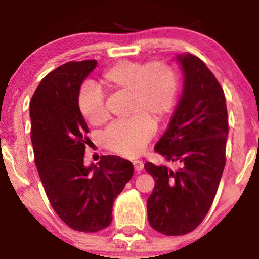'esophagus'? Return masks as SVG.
Masks as SVG:
<instances>
[{
    "label": "esophagus",
    "instance_id": "esophagus-1",
    "mask_svg": "<svg viewBox=\"0 0 259 259\" xmlns=\"http://www.w3.org/2000/svg\"><path fill=\"white\" fill-rule=\"evenodd\" d=\"M133 164H134V169H135V171H137V173H140V171L142 170L143 167H144L142 161H137L136 160V161L133 162Z\"/></svg>",
    "mask_w": 259,
    "mask_h": 259
}]
</instances>
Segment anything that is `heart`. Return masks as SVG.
Returning <instances> with one entry per match:
<instances>
[{
    "label": "heart",
    "mask_w": 259,
    "mask_h": 259,
    "mask_svg": "<svg viewBox=\"0 0 259 259\" xmlns=\"http://www.w3.org/2000/svg\"><path fill=\"white\" fill-rule=\"evenodd\" d=\"M101 82L112 94L127 95V112L133 116L111 124L103 142L112 153L136 156L154 135L153 120L161 122L174 108L178 90L175 73L160 61L146 65L120 60L103 72ZM78 109L92 125H102L108 120L104 96L95 85L82 86Z\"/></svg>",
    "instance_id": "heart-1"
}]
</instances>
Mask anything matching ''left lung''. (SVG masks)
Masks as SVG:
<instances>
[{
  "mask_svg": "<svg viewBox=\"0 0 259 259\" xmlns=\"http://www.w3.org/2000/svg\"><path fill=\"white\" fill-rule=\"evenodd\" d=\"M175 59L184 88L155 151L179 168L144 164L155 180L147 201L148 220L165 236L189 233L207 214L225 167L229 135L225 95L214 74L193 54H179Z\"/></svg>",
  "mask_w": 259,
  "mask_h": 259,
  "instance_id": "1",
  "label": "left lung"
}]
</instances>
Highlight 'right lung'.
I'll list each match as a JSON object with an SVG mask.
<instances>
[{"label": "right lung", "mask_w": 259, "mask_h": 259, "mask_svg": "<svg viewBox=\"0 0 259 259\" xmlns=\"http://www.w3.org/2000/svg\"><path fill=\"white\" fill-rule=\"evenodd\" d=\"M96 60L70 61L48 73L30 101L34 160L53 209L75 231L97 232L110 225L117 195L134 174L130 161L115 155L84 164L88 124L78 95Z\"/></svg>", "instance_id": "obj_1"}]
</instances>
